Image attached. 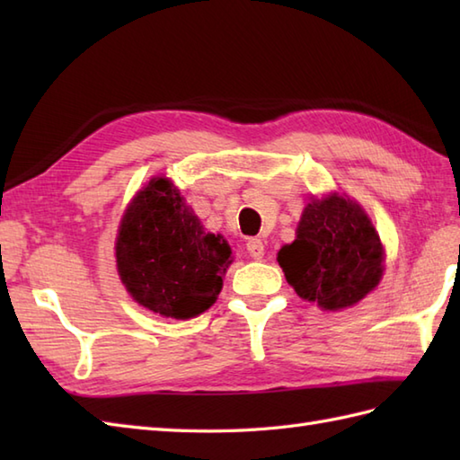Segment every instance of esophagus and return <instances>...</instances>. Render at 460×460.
Segmentation results:
<instances>
[{"label":"esophagus","instance_id":"esophagus-1","mask_svg":"<svg viewBox=\"0 0 460 460\" xmlns=\"http://www.w3.org/2000/svg\"><path fill=\"white\" fill-rule=\"evenodd\" d=\"M247 251L252 259H262V255H265V245H262L261 239L252 237L247 241Z\"/></svg>","mask_w":460,"mask_h":460}]
</instances>
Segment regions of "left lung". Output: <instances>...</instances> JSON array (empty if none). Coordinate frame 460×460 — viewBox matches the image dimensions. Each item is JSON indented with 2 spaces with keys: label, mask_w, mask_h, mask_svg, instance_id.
<instances>
[{
  "label": "left lung",
  "mask_w": 460,
  "mask_h": 460,
  "mask_svg": "<svg viewBox=\"0 0 460 460\" xmlns=\"http://www.w3.org/2000/svg\"><path fill=\"white\" fill-rule=\"evenodd\" d=\"M379 235L359 205L340 195L312 199L296 239L279 251V265L296 295L324 310L354 306L384 272Z\"/></svg>",
  "instance_id": "8db88e82"
}]
</instances>
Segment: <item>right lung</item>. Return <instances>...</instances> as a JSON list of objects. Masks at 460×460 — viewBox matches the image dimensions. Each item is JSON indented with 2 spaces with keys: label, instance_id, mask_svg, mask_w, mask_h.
<instances>
[{
  "label": "right lung",
  "instance_id": "add662e5",
  "mask_svg": "<svg viewBox=\"0 0 460 460\" xmlns=\"http://www.w3.org/2000/svg\"><path fill=\"white\" fill-rule=\"evenodd\" d=\"M116 262L138 305L165 318H193L208 310L223 287L231 249L205 233L180 191L154 178L136 195L116 239Z\"/></svg>",
  "mask_w": 460,
  "mask_h": 460
}]
</instances>
